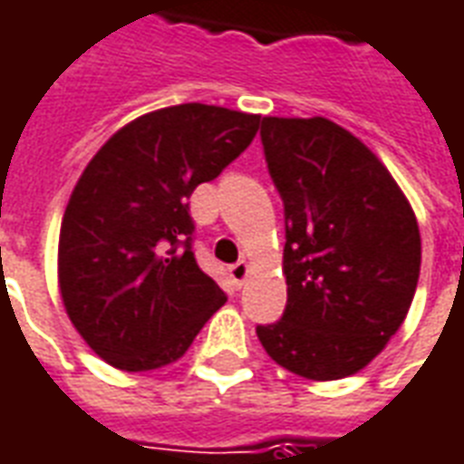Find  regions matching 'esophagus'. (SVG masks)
Instances as JSON below:
<instances>
[{
	"label": "esophagus",
	"instance_id": "esophagus-1",
	"mask_svg": "<svg viewBox=\"0 0 464 464\" xmlns=\"http://www.w3.org/2000/svg\"><path fill=\"white\" fill-rule=\"evenodd\" d=\"M228 276H231V281L236 284V286L241 288L243 281L248 278V264H246V261H238V264H233L231 268H228Z\"/></svg>",
	"mask_w": 464,
	"mask_h": 464
}]
</instances>
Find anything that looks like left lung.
<instances>
[{
    "label": "left lung",
    "instance_id": "8db88e82",
    "mask_svg": "<svg viewBox=\"0 0 464 464\" xmlns=\"http://www.w3.org/2000/svg\"><path fill=\"white\" fill-rule=\"evenodd\" d=\"M286 213V311L258 326L278 367L314 382L352 377L407 319L422 264L414 210L356 135L326 118L261 120Z\"/></svg>",
    "mask_w": 464,
    "mask_h": 464
}]
</instances>
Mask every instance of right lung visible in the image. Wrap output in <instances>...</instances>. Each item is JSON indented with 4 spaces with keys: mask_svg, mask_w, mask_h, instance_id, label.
<instances>
[{
    "mask_svg": "<svg viewBox=\"0 0 464 464\" xmlns=\"http://www.w3.org/2000/svg\"><path fill=\"white\" fill-rule=\"evenodd\" d=\"M261 115L186 102L145 112L77 178L57 246V284L77 334L120 372L186 354L226 304L190 251V193L251 145Z\"/></svg>",
    "mask_w": 464,
    "mask_h": 464,
    "instance_id": "obj_1",
    "label": "right lung"
}]
</instances>
